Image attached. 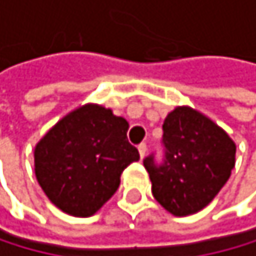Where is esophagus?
I'll return each instance as SVG.
<instances>
[{
	"label": "esophagus",
	"instance_id": "1",
	"mask_svg": "<svg viewBox=\"0 0 256 256\" xmlns=\"http://www.w3.org/2000/svg\"><path fill=\"white\" fill-rule=\"evenodd\" d=\"M138 150H139V154H140V158H144V156H145V153H147V145H145V144H140L139 147H138Z\"/></svg>",
	"mask_w": 256,
	"mask_h": 256
}]
</instances>
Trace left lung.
Here are the masks:
<instances>
[{"label":"left lung","instance_id":"1","mask_svg":"<svg viewBox=\"0 0 256 256\" xmlns=\"http://www.w3.org/2000/svg\"><path fill=\"white\" fill-rule=\"evenodd\" d=\"M166 161L144 160L152 194L174 216L196 214L212 202L234 167L236 144L218 124L189 106H176L162 125Z\"/></svg>","mask_w":256,"mask_h":256}]
</instances>
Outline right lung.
Returning <instances> with one entry per match:
<instances>
[{
    "label": "right lung",
    "mask_w": 256,
    "mask_h": 256,
    "mask_svg": "<svg viewBox=\"0 0 256 256\" xmlns=\"http://www.w3.org/2000/svg\"><path fill=\"white\" fill-rule=\"evenodd\" d=\"M130 125L112 109L87 103L64 116L34 148L36 178L50 202L74 218H90L114 196L120 175L139 160Z\"/></svg>",
    "instance_id": "right-lung-1"
}]
</instances>
